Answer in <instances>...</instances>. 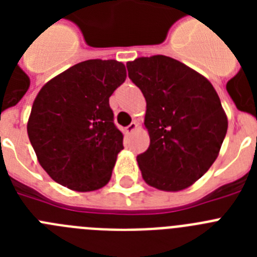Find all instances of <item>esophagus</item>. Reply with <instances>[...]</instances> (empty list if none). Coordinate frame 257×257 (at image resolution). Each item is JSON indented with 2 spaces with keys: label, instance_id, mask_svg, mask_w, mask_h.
Wrapping results in <instances>:
<instances>
[{
  "label": "esophagus",
  "instance_id": "34e87169",
  "mask_svg": "<svg viewBox=\"0 0 257 257\" xmlns=\"http://www.w3.org/2000/svg\"><path fill=\"white\" fill-rule=\"evenodd\" d=\"M136 128H138V123H136V122H131V123L126 127V133L133 134Z\"/></svg>",
  "mask_w": 257,
  "mask_h": 257
}]
</instances>
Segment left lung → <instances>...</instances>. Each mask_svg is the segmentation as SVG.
Listing matches in <instances>:
<instances>
[{"label":"left lung","mask_w":257,"mask_h":257,"mask_svg":"<svg viewBox=\"0 0 257 257\" xmlns=\"http://www.w3.org/2000/svg\"><path fill=\"white\" fill-rule=\"evenodd\" d=\"M147 101L151 144L136 157L144 181L156 189H187L219 156L228 118L216 90L201 73L165 55L127 63Z\"/></svg>","instance_id":"left-lung-1"}]
</instances>
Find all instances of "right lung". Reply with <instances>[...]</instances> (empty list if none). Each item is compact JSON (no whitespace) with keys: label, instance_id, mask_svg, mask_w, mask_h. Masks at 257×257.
I'll use <instances>...</instances> for the list:
<instances>
[{"label":"right lung","instance_id":"add662e5","mask_svg":"<svg viewBox=\"0 0 257 257\" xmlns=\"http://www.w3.org/2000/svg\"><path fill=\"white\" fill-rule=\"evenodd\" d=\"M124 79L123 63L92 59L68 68L41 88L27 131L52 180L76 192L108 184L123 149V134L113 123L109 97Z\"/></svg>","mask_w":257,"mask_h":257}]
</instances>
